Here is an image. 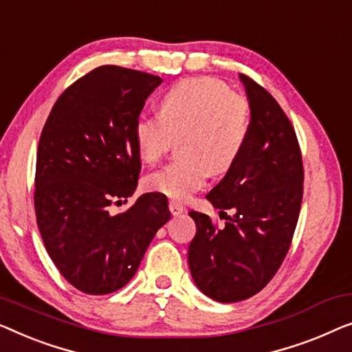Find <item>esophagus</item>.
I'll use <instances>...</instances> for the list:
<instances>
[{"mask_svg":"<svg viewBox=\"0 0 352 352\" xmlns=\"http://www.w3.org/2000/svg\"><path fill=\"white\" fill-rule=\"evenodd\" d=\"M169 210H170L172 215H180V214H183V212H185V207H183L180 202L170 201L169 202Z\"/></svg>","mask_w":352,"mask_h":352,"instance_id":"esophagus-1","label":"esophagus"}]
</instances>
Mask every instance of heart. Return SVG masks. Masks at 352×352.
Here are the masks:
<instances>
[{
  "mask_svg": "<svg viewBox=\"0 0 352 352\" xmlns=\"http://www.w3.org/2000/svg\"><path fill=\"white\" fill-rule=\"evenodd\" d=\"M133 142L146 164H156L180 135L183 155L146 177V186L172 199H186L206 185L212 170L221 174L239 160L252 132V107L221 79L183 78L160 97L157 115L133 122Z\"/></svg>",
  "mask_w": 352,
  "mask_h": 352,
  "instance_id": "b5f03b06",
  "label": "heart"
}]
</instances>
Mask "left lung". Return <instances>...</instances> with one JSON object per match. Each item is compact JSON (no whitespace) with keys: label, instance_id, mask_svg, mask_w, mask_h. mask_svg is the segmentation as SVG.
<instances>
[{"label":"left lung","instance_id":"obj_1","mask_svg":"<svg viewBox=\"0 0 352 352\" xmlns=\"http://www.w3.org/2000/svg\"><path fill=\"white\" fill-rule=\"evenodd\" d=\"M252 107V132L236 164L206 197L234 210L219 228L191 210L188 247L192 280L220 303L247 300L273 279L290 249L303 199V161L295 129L276 98L241 75ZM220 212V214H221Z\"/></svg>","mask_w":352,"mask_h":352}]
</instances>
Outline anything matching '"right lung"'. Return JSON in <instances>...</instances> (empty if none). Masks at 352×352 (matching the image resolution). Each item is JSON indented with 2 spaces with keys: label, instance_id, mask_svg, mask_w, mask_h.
<instances>
[{
  "label": "right lung",
  "instance_id": "add662e5",
  "mask_svg": "<svg viewBox=\"0 0 352 352\" xmlns=\"http://www.w3.org/2000/svg\"><path fill=\"white\" fill-rule=\"evenodd\" d=\"M160 76L116 65L94 68L54 103L38 143L34 212L49 256L78 290L107 295L137 273L167 197L146 192L122 214L108 207L133 195L142 162L133 122Z\"/></svg>",
  "mask_w": 352,
  "mask_h": 352
}]
</instances>
